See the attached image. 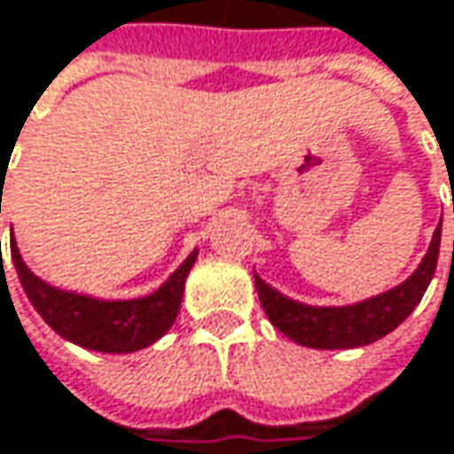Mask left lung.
<instances>
[{
	"label": "left lung",
	"mask_w": 454,
	"mask_h": 454,
	"mask_svg": "<svg viewBox=\"0 0 454 454\" xmlns=\"http://www.w3.org/2000/svg\"><path fill=\"white\" fill-rule=\"evenodd\" d=\"M454 213V206H452ZM442 223V221H440ZM440 236L442 226H437L429 251L422 259L419 269L406 279L404 285L394 286L379 297H371L365 302L348 307H309L294 302L285 294H279L274 286H269L254 274L256 292L264 307L266 317L271 325L282 330L286 338L307 348L335 350V348H358L368 345L396 325H402L411 309L419 305L427 286L434 277L437 256H440Z\"/></svg>",
	"instance_id": "obj_1"
}]
</instances>
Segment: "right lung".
I'll list each match as a JSON object with an SVG mask.
<instances>
[{
	"label": "right lung",
	"mask_w": 454,
	"mask_h": 454,
	"mask_svg": "<svg viewBox=\"0 0 454 454\" xmlns=\"http://www.w3.org/2000/svg\"><path fill=\"white\" fill-rule=\"evenodd\" d=\"M195 259L198 251H192L183 266L149 297L127 302H104L45 285L25 266L17 244L12 241V262L17 277L22 282L25 294L30 297L32 307L43 315V320L70 343L104 353H131L147 348L168 333L180 312L185 279Z\"/></svg>",
	"instance_id": "add662e5"
}]
</instances>
